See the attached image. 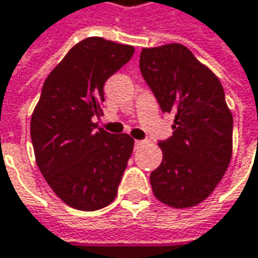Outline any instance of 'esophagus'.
<instances>
[{
	"label": "esophagus",
	"mask_w": 258,
	"mask_h": 258,
	"mask_svg": "<svg viewBox=\"0 0 258 258\" xmlns=\"http://www.w3.org/2000/svg\"><path fill=\"white\" fill-rule=\"evenodd\" d=\"M142 144H144V141H138V139L135 141V147H139V145H142Z\"/></svg>",
	"instance_id": "34e87169"
}]
</instances>
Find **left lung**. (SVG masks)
<instances>
[{"mask_svg": "<svg viewBox=\"0 0 258 258\" xmlns=\"http://www.w3.org/2000/svg\"><path fill=\"white\" fill-rule=\"evenodd\" d=\"M139 69L163 113H173V135L160 141L163 161L150 182L161 203L186 209L204 201L232 157L233 119L210 69L180 44L141 51Z\"/></svg>", "mask_w": 258, "mask_h": 258, "instance_id": "obj_1", "label": "left lung"}]
</instances>
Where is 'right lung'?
Returning <instances> with one entry per match:
<instances>
[{
    "label": "right lung",
    "instance_id": "right-lung-1",
    "mask_svg": "<svg viewBox=\"0 0 258 258\" xmlns=\"http://www.w3.org/2000/svg\"><path fill=\"white\" fill-rule=\"evenodd\" d=\"M135 52L92 36L73 46L46 78L30 120L36 164L67 206L94 212L117 195L134 139L94 123L102 114L104 83Z\"/></svg>",
    "mask_w": 258,
    "mask_h": 258
}]
</instances>
